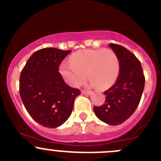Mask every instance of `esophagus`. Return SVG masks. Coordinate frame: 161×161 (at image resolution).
Wrapping results in <instances>:
<instances>
[{"instance_id":"obj_1","label":"esophagus","mask_w":161,"mask_h":161,"mask_svg":"<svg viewBox=\"0 0 161 161\" xmlns=\"http://www.w3.org/2000/svg\"><path fill=\"white\" fill-rule=\"evenodd\" d=\"M82 94H85V95H90V94H92V92L89 90H85V89H83V90L81 91Z\"/></svg>"}]
</instances>
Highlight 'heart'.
Returning <instances> with one entry per match:
<instances>
[{
    "label": "heart",
    "mask_w": 161,
    "mask_h": 161,
    "mask_svg": "<svg viewBox=\"0 0 161 161\" xmlns=\"http://www.w3.org/2000/svg\"><path fill=\"white\" fill-rule=\"evenodd\" d=\"M60 73L71 86L81 85L88 74L91 85L104 89L116 81L120 73V61L111 48L80 50L71 56L70 63L60 64Z\"/></svg>",
    "instance_id": "heart-1"
}]
</instances>
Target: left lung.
Here are the masks:
<instances>
[{
  "mask_svg": "<svg viewBox=\"0 0 161 161\" xmlns=\"http://www.w3.org/2000/svg\"><path fill=\"white\" fill-rule=\"evenodd\" d=\"M120 61V73L116 83L104 91L105 101L94 106L101 121L118 125L129 119L136 109L144 91V77L141 64L132 53L121 45L109 44Z\"/></svg>",
  "mask_w": 161,
  "mask_h": 161,
  "instance_id": "obj_1",
  "label": "left lung"
}]
</instances>
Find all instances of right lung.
<instances>
[{
	"instance_id": "add662e5",
	"label": "right lung",
	"mask_w": 161,
	"mask_h": 161,
	"mask_svg": "<svg viewBox=\"0 0 161 161\" xmlns=\"http://www.w3.org/2000/svg\"><path fill=\"white\" fill-rule=\"evenodd\" d=\"M70 50L45 48L29 57L21 70L19 92L31 117L44 127L54 129L70 116L78 88L64 82L58 72Z\"/></svg>"
}]
</instances>
